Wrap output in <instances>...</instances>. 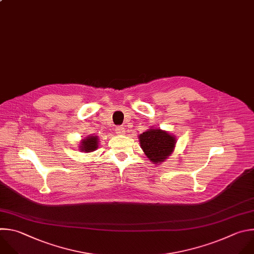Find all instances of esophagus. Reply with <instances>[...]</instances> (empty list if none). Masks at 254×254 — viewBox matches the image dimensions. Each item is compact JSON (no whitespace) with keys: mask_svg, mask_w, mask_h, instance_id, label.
I'll return each mask as SVG.
<instances>
[{"mask_svg":"<svg viewBox=\"0 0 254 254\" xmlns=\"http://www.w3.org/2000/svg\"><path fill=\"white\" fill-rule=\"evenodd\" d=\"M115 130H116V133H117V134H119V135H123V134H125V128H124L123 126H117Z\"/></svg>","mask_w":254,"mask_h":254,"instance_id":"1","label":"esophagus"}]
</instances>
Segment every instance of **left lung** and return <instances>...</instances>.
I'll list each match as a JSON object with an SVG mask.
<instances>
[{
	"label": "left lung",
	"instance_id": "1",
	"mask_svg": "<svg viewBox=\"0 0 254 254\" xmlns=\"http://www.w3.org/2000/svg\"><path fill=\"white\" fill-rule=\"evenodd\" d=\"M139 140L146 156L155 164L164 161L171 154L176 143L173 136L160 129H150L144 132L139 136Z\"/></svg>",
	"mask_w": 254,
	"mask_h": 254
}]
</instances>
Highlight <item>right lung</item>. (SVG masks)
<instances>
[{
    "label": "right lung",
    "instance_id": "1",
    "mask_svg": "<svg viewBox=\"0 0 254 254\" xmlns=\"http://www.w3.org/2000/svg\"><path fill=\"white\" fill-rule=\"evenodd\" d=\"M80 147H81V151H85V152L94 151L98 147V138H97V136L87 137L86 139L83 140L82 146H80Z\"/></svg>",
    "mask_w": 254,
    "mask_h": 254
}]
</instances>
